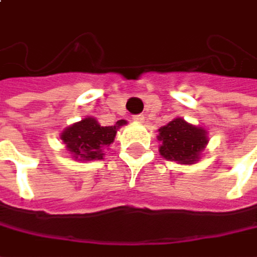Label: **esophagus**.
Segmentation results:
<instances>
[{
  "label": "esophagus",
  "mask_w": 257,
  "mask_h": 257,
  "mask_svg": "<svg viewBox=\"0 0 257 257\" xmlns=\"http://www.w3.org/2000/svg\"><path fill=\"white\" fill-rule=\"evenodd\" d=\"M133 120L136 122H143L145 121V115L143 114H137V115H133Z\"/></svg>",
  "instance_id": "1"
}]
</instances>
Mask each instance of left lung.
<instances>
[{
    "label": "left lung",
    "instance_id": "8db88e82",
    "mask_svg": "<svg viewBox=\"0 0 257 257\" xmlns=\"http://www.w3.org/2000/svg\"><path fill=\"white\" fill-rule=\"evenodd\" d=\"M158 140L161 142L159 153L166 161L192 165L201 158L208 143V136L202 127L176 117L159 128Z\"/></svg>",
    "mask_w": 257,
    "mask_h": 257
}]
</instances>
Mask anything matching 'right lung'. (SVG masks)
Masks as SVG:
<instances>
[{
  "label": "right lung",
  "instance_id": "add662e5",
  "mask_svg": "<svg viewBox=\"0 0 257 257\" xmlns=\"http://www.w3.org/2000/svg\"><path fill=\"white\" fill-rule=\"evenodd\" d=\"M124 124H127L125 120H118L114 125L102 127L94 117H86L65 128L60 139L75 161H101L104 150L109 148L117 130Z\"/></svg>",
  "mask_w": 257,
  "mask_h": 257
}]
</instances>
